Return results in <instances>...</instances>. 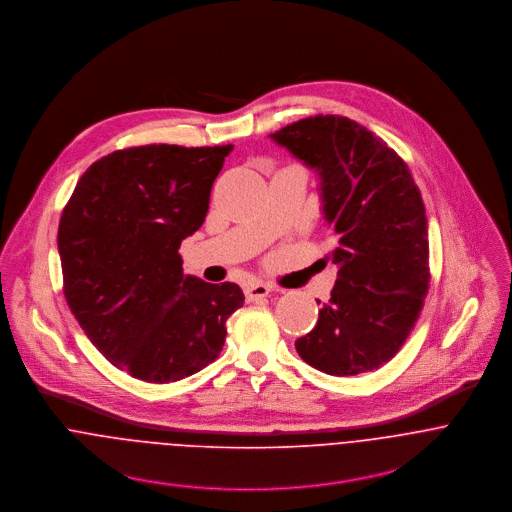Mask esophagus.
<instances>
[{"label":"esophagus","mask_w":512,"mask_h":512,"mask_svg":"<svg viewBox=\"0 0 512 512\" xmlns=\"http://www.w3.org/2000/svg\"><path fill=\"white\" fill-rule=\"evenodd\" d=\"M269 292H271V286H269V284L249 283L245 286V298H247V302H257V300L269 296Z\"/></svg>","instance_id":"esophagus-1"}]
</instances>
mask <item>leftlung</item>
Masks as SVG:
<instances>
[{
  "label": "left lung",
  "instance_id": "1",
  "mask_svg": "<svg viewBox=\"0 0 512 512\" xmlns=\"http://www.w3.org/2000/svg\"><path fill=\"white\" fill-rule=\"evenodd\" d=\"M271 137L320 172L324 218L338 241L332 298L296 351L336 377L379 369L410 336L428 294L420 190L395 149L349 117H306Z\"/></svg>",
  "mask_w": 512,
  "mask_h": 512
}]
</instances>
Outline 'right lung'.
I'll list each match as a JSON object with an SVG mask.
<instances>
[{
  "instance_id": "right-lung-1",
  "label": "right lung",
  "mask_w": 512,
  "mask_h": 512,
  "mask_svg": "<svg viewBox=\"0 0 512 512\" xmlns=\"http://www.w3.org/2000/svg\"><path fill=\"white\" fill-rule=\"evenodd\" d=\"M233 145H141L84 172L58 224L66 304L98 351L145 383H174L218 359L235 283L182 275L184 237L206 220Z\"/></svg>"
}]
</instances>
